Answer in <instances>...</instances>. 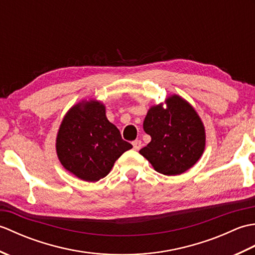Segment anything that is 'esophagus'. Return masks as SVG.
<instances>
[{"mask_svg":"<svg viewBox=\"0 0 255 255\" xmlns=\"http://www.w3.org/2000/svg\"><path fill=\"white\" fill-rule=\"evenodd\" d=\"M132 145H133V149L134 150H139L140 148H141V145H142L141 140H134V141H132Z\"/></svg>","mask_w":255,"mask_h":255,"instance_id":"34e87169","label":"esophagus"}]
</instances>
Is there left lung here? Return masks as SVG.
<instances>
[{
    "label": "left lung",
    "instance_id": "left-lung-1",
    "mask_svg": "<svg viewBox=\"0 0 255 255\" xmlns=\"http://www.w3.org/2000/svg\"><path fill=\"white\" fill-rule=\"evenodd\" d=\"M143 130L151 141L139 151L155 171L177 175L192 167L205 149V129L194 108L173 95L167 108L151 107L143 122Z\"/></svg>",
    "mask_w": 255,
    "mask_h": 255
}]
</instances>
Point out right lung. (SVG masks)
<instances>
[{"mask_svg":"<svg viewBox=\"0 0 255 255\" xmlns=\"http://www.w3.org/2000/svg\"><path fill=\"white\" fill-rule=\"evenodd\" d=\"M132 145L122 138L108 122L105 107L99 102H82L63 118L57 137L61 164L86 182L105 177L115 161Z\"/></svg>","mask_w":255,"mask_h":255,"instance_id":"right-lung-1","label":"right lung"}]
</instances>
